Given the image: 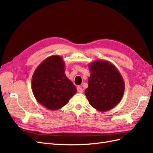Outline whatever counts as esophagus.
<instances>
[{"instance_id":"esophagus-1","label":"esophagus","mask_w":153,"mask_h":153,"mask_svg":"<svg viewBox=\"0 0 153 153\" xmlns=\"http://www.w3.org/2000/svg\"><path fill=\"white\" fill-rule=\"evenodd\" d=\"M77 91L79 92V93H83V92H84V91H83V89H82V88L80 86L77 87Z\"/></svg>"}]
</instances>
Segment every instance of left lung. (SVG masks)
<instances>
[{
    "mask_svg": "<svg viewBox=\"0 0 153 153\" xmlns=\"http://www.w3.org/2000/svg\"><path fill=\"white\" fill-rule=\"evenodd\" d=\"M91 75L85 94L92 107L100 112L112 109L122 100L125 85L112 63L97 60L89 64Z\"/></svg>",
    "mask_w": 153,
    "mask_h": 153,
    "instance_id": "1",
    "label": "left lung"
}]
</instances>
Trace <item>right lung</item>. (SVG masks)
Segmentation results:
<instances>
[{"label":"right lung","instance_id":"1","mask_svg":"<svg viewBox=\"0 0 153 153\" xmlns=\"http://www.w3.org/2000/svg\"><path fill=\"white\" fill-rule=\"evenodd\" d=\"M65 63L59 55L47 57L32 75V90L36 100L44 107L56 110L66 105L76 92L65 72Z\"/></svg>","mask_w":153,"mask_h":153}]
</instances>
